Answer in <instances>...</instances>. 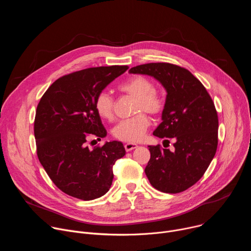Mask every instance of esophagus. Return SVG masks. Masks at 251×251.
Instances as JSON below:
<instances>
[{
    "label": "esophagus",
    "mask_w": 251,
    "mask_h": 251,
    "mask_svg": "<svg viewBox=\"0 0 251 251\" xmlns=\"http://www.w3.org/2000/svg\"><path fill=\"white\" fill-rule=\"evenodd\" d=\"M125 150L127 151V152H129V151H132V150H134V149H136L137 147H138V145L137 144H134V143H127V144H125Z\"/></svg>",
    "instance_id": "1"
}]
</instances>
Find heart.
I'll return each instance as SVG.
<instances>
[{"mask_svg": "<svg viewBox=\"0 0 251 251\" xmlns=\"http://www.w3.org/2000/svg\"><path fill=\"white\" fill-rule=\"evenodd\" d=\"M121 92L136 98L135 113L145 111L151 115H158L165 108L164 96L155 89L154 82L144 75H135L118 86ZM114 98L102 91L97 94L94 107L97 114L105 119L112 120L114 117ZM150 126V119L145 113H139L136 116L121 120L112 130L113 136L121 141L136 143L144 137Z\"/></svg>", "mask_w": 251, "mask_h": 251, "instance_id": "b5f03b06", "label": "heart"}]
</instances>
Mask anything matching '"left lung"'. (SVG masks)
<instances>
[{
	"label": "left lung",
	"mask_w": 251,
	"mask_h": 251,
	"mask_svg": "<svg viewBox=\"0 0 251 251\" xmlns=\"http://www.w3.org/2000/svg\"><path fill=\"white\" fill-rule=\"evenodd\" d=\"M129 71L153 76L167 91L163 121L153 135L172 139L175 150L148 146V180L163 193L184 192L203 176L216 155L219 118L214 103L201 82L184 67L152 62Z\"/></svg>",
	"instance_id": "left-lung-1"
}]
</instances>
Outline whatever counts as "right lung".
<instances>
[{"instance_id":"obj_1","label":"right lung","mask_w":251,"mask_h":251,"mask_svg":"<svg viewBox=\"0 0 251 251\" xmlns=\"http://www.w3.org/2000/svg\"><path fill=\"white\" fill-rule=\"evenodd\" d=\"M128 68L90 67L63 75L38 104L33 128L37 154L53 184L68 196L90 201L105 195L112 185L113 166L126 154L123 144L112 141L89 149L86 139L106 136L94 101Z\"/></svg>"}]
</instances>
